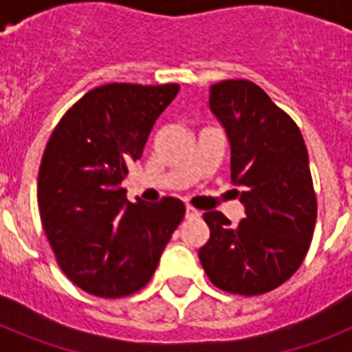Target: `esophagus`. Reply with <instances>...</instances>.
<instances>
[{"instance_id": "34e87169", "label": "esophagus", "mask_w": 352, "mask_h": 352, "mask_svg": "<svg viewBox=\"0 0 352 352\" xmlns=\"http://www.w3.org/2000/svg\"><path fill=\"white\" fill-rule=\"evenodd\" d=\"M199 212L195 208H192V206H186V212H184V217H186V219H197L199 217Z\"/></svg>"}]
</instances>
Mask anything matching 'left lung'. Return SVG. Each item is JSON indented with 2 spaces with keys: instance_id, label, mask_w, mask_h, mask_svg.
I'll return each instance as SVG.
<instances>
[{
  "instance_id": "obj_1",
  "label": "left lung",
  "mask_w": 352,
  "mask_h": 352,
  "mask_svg": "<svg viewBox=\"0 0 352 352\" xmlns=\"http://www.w3.org/2000/svg\"><path fill=\"white\" fill-rule=\"evenodd\" d=\"M208 104L230 142L245 219L234 226L221 212H206L210 239L199 259L217 289L265 294L300 268L311 246L316 195L307 146L294 120L248 80L212 85Z\"/></svg>"
}]
</instances>
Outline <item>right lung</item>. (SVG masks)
Masks as SVG:
<instances>
[{
    "instance_id": "add662e5",
    "label": "right lung",
    "mask_w": 352,
    "mask_h": 352,
    "mask_svg": "<svg viewBox=\"0 0 352 352\" xmlns=\"http://www.w3.org/2000/svg\"><path fill=\"white\" fill-rule=\"evenodd\" d=\"M177 93V84L100 85L63 115L47 142L38 173L41 225L63 274L89 294L142 289L184 217L179 199L133 204L120 186Z\"/></svg>"
}]
</instances>
